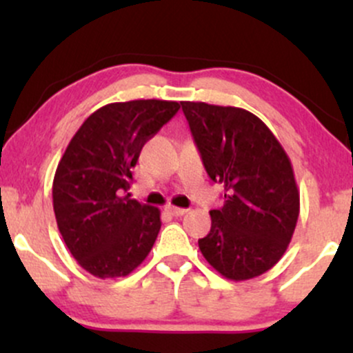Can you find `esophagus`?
<instances>
[{"instance_id":"obj_1","label":"esophagus","mask_w":353,"mask_h":353,"mask_svg":"<svg viewBox=\"0 0 353 353\" xmlns=\"http://www.w3.org/2000/svg\"><path fill=\"white\" fill-rule=\"evenodd\" d=\"M165 210H168V212L171 214V216H174V217H181V216H184L185 212H188V210H185V209L174 208V205H168V208H165Z\"/></svg>"}]
</instances>
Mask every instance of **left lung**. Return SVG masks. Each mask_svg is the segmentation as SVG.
<instances>
[{
    "instance_id": "left-lung-1",
    "label": "left lung",
    "mask_w": 353,
    "mask_h": 353,
    "mask_svg": "<svg viewBox=\"0 0 353 353\" xmlns=\"http://www.w3.org/2000/svg\"><path fill=\"white\" fill-rule=\"evenodd\" d=\"M181 104L205 171L224 185V205L210 210L201 252L229 281L259 277L281 261L297 225L301 194L292 163L252 112L201 101Z\"/></svg>"
}]
</instances>
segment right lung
<instances>
[{"label": "right lung", "mask_w": 353, "mask_h": 353, "mask_svg": "<svg viewBox=\"0 0 353 353\" xmlns=\"http://www.w3.org/2000/svg\"><path fill=\"white\" fill-rule=\"evenodd\" d=\"M176 101L136 99L99 108L81 124L52 181L64 244L86 272L125 277L151 252L161 210L129 199L143 145L179 111Z\"/></svg>", "instance_id": "obj_1"}]
</instances>
